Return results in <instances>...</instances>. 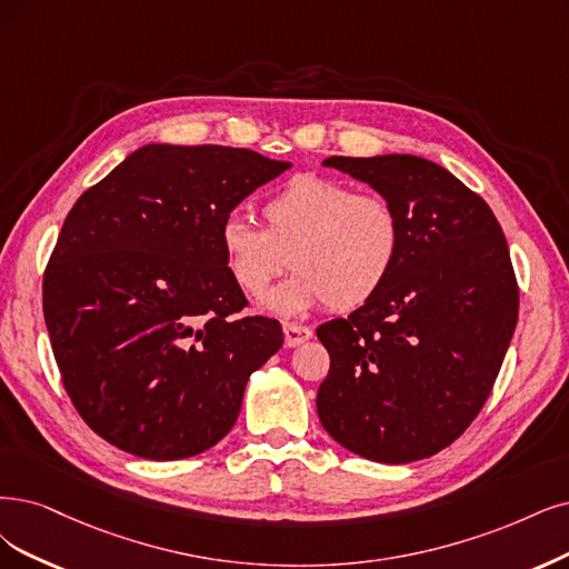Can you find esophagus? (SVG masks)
Masks as SVG:
<instances>
[{"instance_id": "obj_1", "label": "esophagus", "mask_w": 569, "mask_h": 569, "mask_svg": "<svg viewBox=\"0 0 569 569\" xmlns=\"http://www.w3.org/2000/svg\"><path fill=\"white\" fill-rule=\"evenodd\" d=\"M311 338V330L298 323H283V340L286 347H298Z\"/></svg>"}]
</instances>
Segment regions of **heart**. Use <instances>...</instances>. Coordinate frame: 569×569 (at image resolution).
Listing matches in <instances>:
<instances>
[{
    "label": "heart",
    "instance_id": "obj_1",
    "mask_svg": "<svg viewBox=\"0 0 569 569\" xmlns=\"http://www.w3.org/2000/svg\"><path fill=\"white\" fill-rule=\"evenodd\" d=\"M260 216L264 229L229 216L220 248L231 281L248 298H262L288 267L298 271L269 300L281 313L323 302L335 311L361 307L387 286L403 252L396 206L335 178H290L262 201Z\"/></svg>",
    "mask_w": 569,
    "mask_h": 569
}]
</instances>
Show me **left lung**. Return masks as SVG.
<instances>
[{"label": "left lung", "mask_w": 569, "mask_h": 569, "mask_svg": "<svg viewBox=\"0 0 569 569\" xmlns=\"http://www.w3.org/2000/svg\"><path fill=\"white\" fill-rule=\"evenodd\" d=\"M323 163L396 206L403 252L370 302L317 328L330 353L319 419L347 450L408 465L455 443L495 387L520 300L507 237L490 206L433 161Z\"/></svg>", "instance_id": "obj_1"}]
</instances>
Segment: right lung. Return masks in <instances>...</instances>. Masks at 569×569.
<instances>
[{
  "mask_svg": "<svg viewBox=\"0 0 569 569\" xmlns=\"http://www.w3.org/2000/svg\"><path fill=\"white\" fill-rule=\"evenodd\" d=\"M286 168L243 147L147 144L72 206L41 302L62 387L114 448L184 459L234 427L283 332L241 313L220 227Z\"/></svg>",
  "mask_w": 569,
  "mask_h": 569,
  "instance_id": "1",
  "label": "right lung"
}]
</instances>
